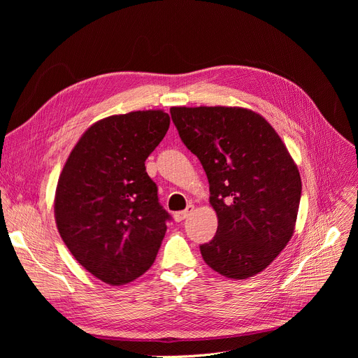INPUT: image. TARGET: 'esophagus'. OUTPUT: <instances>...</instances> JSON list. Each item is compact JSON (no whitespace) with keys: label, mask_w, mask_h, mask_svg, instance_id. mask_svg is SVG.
Here are the masks:
<instances>
[{"label":"esophagus","mask_w":358,"mask_h":358,"mask_svg":"<svg viewBox=\"0 0 358 358\" xmlns=\"http://www.w3.org/2000/svg\"><path fill=\"white\" fill-rule=\"evenodd\" d=\"M193 210H194V206H193V204H189V206H187L185 210L177 212V213L174 215V220H176V222H182L184 219H187V217H189V216L193 213Z\"/></svg>","instance_id":"1"}]
</instances>
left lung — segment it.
<instances>
[{
	"instance_id": "obj_1",
	"label": "left lung",
	"mask_w": 358,
	"mask_h": 358,
	"mask_svg": "<svg viewBox=\"0 0 358 358\" xmlns=\"http://www.w3.org/2000/svg\"><path fill=\"white\" fill-rule=\"evenodd\" d=\"M184 145L200 159L217 215L206 264L235 280L267 268L293 236L302 180L274 127L243 107H171Z\"/></svg>"
}]
</instances>
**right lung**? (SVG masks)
<instances>
[{
  "instance_id": "obj_1",
  "label": "right lung",
  "mask_w": 358,
  "mask_h": 358,
  "mask_svg": "<svg viewBox=\"0 0 358 358\" xmlns=\"http://www.w3.org/2000/svg\"><path fill=\"white\" fill-rule=\"evenodd\" d=\"M164 110H139L91 124L73 146L55 193L65 245L94 277L123 286L157 258L169 215L145 161L169 127Z\"/></svg>"
}]
</instances>
